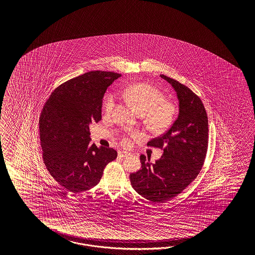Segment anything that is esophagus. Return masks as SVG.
<instances>
[{"mask_svg": "<svg viewBox=\"0 0 255 255\" xmlns=\"http://www.w3.org/2000/svg\"><path fill=\"white\" fill-rule=\"evenodd\" d=\"M128 154H129V152H127V151H120L119 152V157H125V156H127Z\"/></svg>", "mask_w": 255, "mask_h": 255, "instance_id": "1", "label": "esophagus"}]
</instances>
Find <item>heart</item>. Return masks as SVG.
Listing matches in <instances>:
<instances>
[{
    "label": "heart",
    "mask_w": 255,
    "mask_h": 255,
    "mask_svg": "<svg viewBox=\"0 0 255 255\" xmlns=\"http://www.w3.org/2000/svg\"><path fill=\"white\" fill-rule=\"evenodd\" d=\"M126 99L141 116L146 117L147 125L156 131H164L169 127L175 118V108L172 104L164 101L161 92L152 86L139 83L131 86L124 93ZM116 104L114 94L108 95L105 103V108L108 112H111ZM133 137H139L138 132L131 133ZM124 145H129L130 140L124 138Z\"/></svg>",
    "instance_id": "b5f03b06"
}]
</instances>
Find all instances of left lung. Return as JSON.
I'll use <instances>...</instances> for the list:
<instances>
[{"label":"left lung","mask_w":255,"mask_h":255,"mask_svg":"<svg viewBox=\"0 0 255 255\" xmlns=\"http://www.w3.org/2000/svg\"><path fill=\"white\" fill-rule=\"evenodd\" d=\"M160 77L177 94L178 118L162 136L147 143V146L162 148V157L150 163L141 155V169L130 175L135 192L154 203L177 196L197 177L209 140L208 116L200 98L177 80L164 75Z\"/></svg>","instance_id":"obj_1"}]
</instances>
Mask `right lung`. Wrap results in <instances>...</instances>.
<instances>
[{"label": "right lung", "instance_id": "1", "mask_svg": "<svg viewBox=\"0 0 255 255\" xmlns=\"http://www.w3.org/2000/svg\"><path fill=\"white\" fill-rule=\"evenodd\" d=\"M122 75L92 71L59 86L43 108L40 141L46 169L70 193H81L100 181L108 162L117 158L110 147L91 144L89 125L102 119L103 97Z\"/></svg>", "mask_w": 255, "mask_h": 255}]
</instances>
